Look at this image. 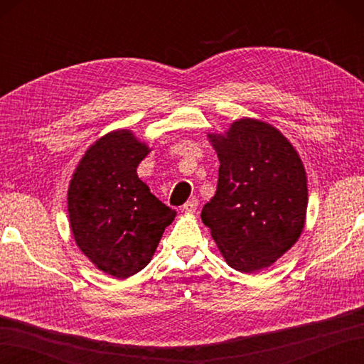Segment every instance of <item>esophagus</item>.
<instances>
[{"mask_svg": "<svg viewBox=\"0 0 364 364\" xmlns=\"http://www.w3.org/2000/svg\"><path fill=\"white\" fill-rule=\"evenodd\" d=\"M197 206H198V200L197 198H191L188 200L186 203L183 205V211L186 214H194L197 211Z\"/></svg>", "mask_w": 364, "mask_h": 364, "instance_id": "esophagus-1", "label": "esophagus"}]
</instances>
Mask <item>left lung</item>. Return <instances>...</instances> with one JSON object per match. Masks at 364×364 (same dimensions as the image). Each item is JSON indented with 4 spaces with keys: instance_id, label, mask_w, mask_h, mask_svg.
I'll use <instances>...</instances> for the list:
<instances>
[{
    "instance_id": "obj_1",
    "label": "left lung",
    "mask_w": 364,
    "mask_h": 364,
    "mask_svg": "<svg viewBox=\"0 0 364 364\" xmlns=\"http://www.w3.org/2000/svg\"><path fill=\"white\" fill-rule=\"evenodd\" d=\"M208 137L220 167L202 220L230 267L258 272L288 252L304 230V164L288 139L261 120H236L225 136Z\"/></svg>"
}]
</instances>
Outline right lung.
I'll list each match as a JSON object with an SVG mask.
<instances>
[{
  "label": "right lung",
  "instance_id": "add662e5",
  "mask_svg": "<svg viewBox=\"0 0 364 364\" xmlns=\"http://www.w3.org/2000/svg\"><path fill=\"white\" fill-rule=\"evenodd\" d=\"M149 151L128 129L107 133L84 154L68 188L76 244L100 270L122 280L149 264L176 214L137 176Z\"/></svg>",
  "mask_w": 364,
  "mask_h": 364
}]
</instances>
